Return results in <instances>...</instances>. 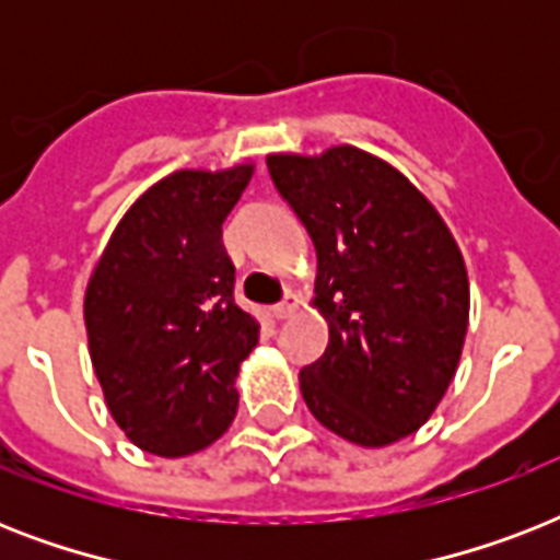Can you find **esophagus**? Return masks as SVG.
I'll list each match as a JSON object with an SVG mask.
<instances>
[{"mask_svg":"<svg viewBox=\"0 0 560 560\" xmlns=\"http://www.w3.org/2000/svg\"><path fill=\"white\" fill-rule=\"evenodd\" d=\"M296 307H299V296L296 293H288V296L281 299L279 305L272 307V316H276V319H288V316L296 314Z\"/></svg>","mask_w":560,"mask_h":560,"instance_id":"1","label":"esophagus"}]
</instances>
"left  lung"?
I'll return each mask as SVG.
<instances>
[{"mask_svg": "<svg viewBox=\"0 0 560 560\" xmlns=\"http://www.w3.org/2000/svg\"><path fill=\"white\" fill-rule=\"evenodd\" d=\"M267 168L316 249L328 349L299 372L307 409L360 447L416 433L468 334V270L451 229L398 168L351 144L270 153Z\"/></svg>", "mask_w": 560, "mask_h": 560, "instance_id": "obj_1", "label": "left lung"}]
</instances>
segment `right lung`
Segmentation results:
<instances>
[{
  "label": "right lung",
  "mask_w": 560,
  "mask_h": 560,
  "mask_svg": "<svg viewBox=\"0 0 560 560\" xmlns=\"http://www.w3.org/2000/svg\"><path fill=\"white\" fill-rule=\"evenodd\" d=\"M253 162L174 171L118 220L83 296L90 358L109 416L136 447L179 459L237 412V369L258 323L235 305L223 220Z\"/></svg>",
  "instance_id": "right-lung-1"
}]
</instances>
